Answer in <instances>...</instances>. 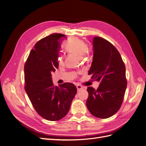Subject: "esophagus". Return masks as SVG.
Segmentation results:
<instances>
[{
    "instance_id": "obj_1",
    "label": "esophagus",
    "mask_w": 146,
    "mask_h": 146,
    "mask_svg": "<svg viewBox=\"0 0 146 146\" xmlns=\"http://www.w3.org/2000/svg\"><path fill=\"white\" fill-rule=\"evenodd\" d=\"M77 91H80L81 90L83 89V88L81 85H77Z\"/></svg>"
}]
</instances>
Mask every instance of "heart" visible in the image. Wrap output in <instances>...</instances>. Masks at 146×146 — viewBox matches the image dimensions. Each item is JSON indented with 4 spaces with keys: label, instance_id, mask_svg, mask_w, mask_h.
I'll use <instances>...</instances> for the list:
<instances>
[{
    "label": "heart",
    "instance_id": "heart-1",
    "mask_svg": "<svg viewBox=\"0 0 146 146\" xmlns=\"http://www.w3.org/2000/svg\"><path fill=\"white\" fill-rule=\"evenodd\" d=\"M64 48L67 52L82 57L86 54L88 47L86 44L82 39L77 38H72L69 39L65 44ZM57 61L60 65L63 64V58L62 56H59Z\"/></svg>",
    "mask_w": 146,
    "mask_h": 146
}]
</instances>
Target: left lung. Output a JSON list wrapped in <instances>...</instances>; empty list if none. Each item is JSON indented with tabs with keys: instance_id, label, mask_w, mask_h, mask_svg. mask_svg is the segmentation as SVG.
Returning a JSON list of instances; mask_svg holds the SVG:
<instances>
[{
	"instance_id": "left-lung-1",
	"label": "left lung",
	"mask_w": 146,
	"mask_h": 146,
	"mask_svg": "<svg viewBox=\"0 0 146 146\" xmlns=\"http://www.w3.org/2000/svg\"><path fill=\"white\" fill-rule=\"evenodd\" d=\"M93 59L88 74L100 82L97 90L88 87L87 108L92 115L106 119L120 108L127 88L125 66L118 50L106 39L93 38Z\"/></svg>"
}]
</instances>
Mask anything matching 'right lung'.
I'll return each instance as SVG.
<instances>
[{"mask_svg":"<svg viewBox=\"0 0 146 146\" xmlns=\"http://www.w3.org/2000/svg\"><path fill=\"white\" fill-rule=\"evenodd\" d=\"M66 36L54 33L41 39L31 50L24 66L25 90L36 112L46 120L58 121L69 111L77 88L71 83L55 86L52 73L58 68L61 42Z\"/></svg>","mask_w":146,"mask_h":146,"instance_id":"1","label":"right lung"}]
</instances>
